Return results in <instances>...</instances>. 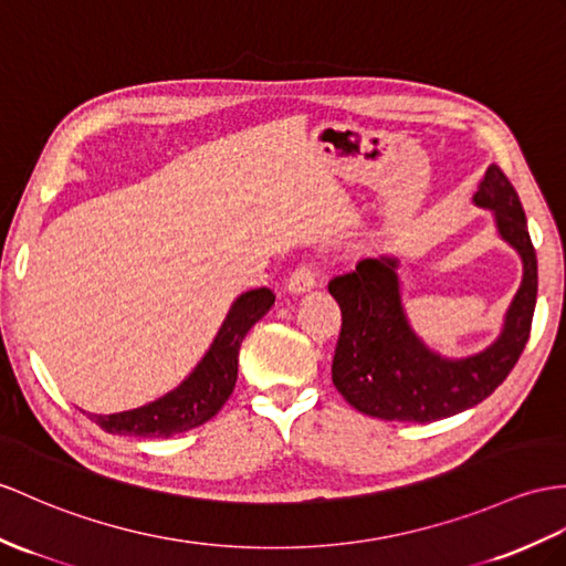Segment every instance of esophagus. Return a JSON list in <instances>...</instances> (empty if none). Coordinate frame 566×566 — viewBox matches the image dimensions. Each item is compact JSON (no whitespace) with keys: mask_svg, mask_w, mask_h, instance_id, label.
Wrapping results in <instances>:
<instances>
[{"mask_svg":"<svg viewBox=\"0 0 566 566\" xmlns=\"http://www.w3.org/2000/svg\"><path fill=\"white\" fill-rule=\"evenodd\" d=\"M314 285H316V271H314V266H312V264H302V266H297V269L291 273V279H287V283H285L287 291L295 293V295L312 291Z\"/></svg>","mask_w":566,"mask_h":566,"instance_id":"esophagus-1","label":"esophagus"}]
</instances>
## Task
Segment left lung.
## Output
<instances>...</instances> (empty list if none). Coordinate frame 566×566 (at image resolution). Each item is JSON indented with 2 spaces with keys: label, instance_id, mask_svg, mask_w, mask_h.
Segmentation results:
<instances>
[{
  "label": "left lung",
  "instance_id": "left-lung-1",
  "mask_svg": "<svg viewBox=\"0 0 566 566\" xmlns=\"http://www.w3.org/2000/svg\"><path fill=\"white\" fill-rule=\"evenodd\" d=\"M473 201L494 211L500 235L523 259V281L504 331L488 350L465 360H444L427 350L403 314L396 259H363L328 281L343 319L331 377L340 396L365 416L396 422L457 416L485 401L526 348L537 295V259L526 213L500 165H490Z\"/></svg>",
  "mask_w": 566,
  "mask_h": 566
}]
</instances>
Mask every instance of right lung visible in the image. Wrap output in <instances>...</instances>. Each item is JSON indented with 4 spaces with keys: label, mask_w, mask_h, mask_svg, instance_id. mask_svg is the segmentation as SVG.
I'll return each mask as SVG.
<instances>
[{
    "label": "right lung",
    "mask_w": 566,
    "mask_h": 566,
    "mask_svg": "<svg viewBox=\"0 0 566 566\" xmlns=\"http://www.w3.org/2000/svg\"><path fill=\"white\" fill-rule=\"evenodd\" d=\"M273 302L275 295L269 287H254V291L240 295L230 307L209 353L175 391L136 410L91 416V420L109 434L165 439L211 420L235 389L238 357L247 331L271 310Z\"/></svg>",
    "instance_id": "1"
}]
</instances>
